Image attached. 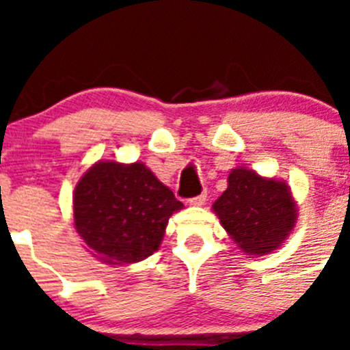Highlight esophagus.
<instances>
[{"instance_id": "esophagus-1", "label": "esophagus", "mask_w": 350, "mask_h": 350, "mask_svg": "<svg viewBox=\"0 0 350 350\" xmlns=\"http://www.w3.org/2000/svg\"><path fill=\"white\" fill-rule=\"evenodd\" d=\"M205 202H206V194L202 193V194H198V196L191 198V200H189V205H193V206H202V205H205Z\"/></svg>"}]
</instances>
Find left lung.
Wrapping results in <instances>:
<instances>
[{"instance_id":"1","label":"left lung","mask_w":350,"mask_h":350,"mask_svg":"<svg viewBox=\"0 0 350 350\" xmlns=\"http://www.w3.org/2000/svg\"><path fill=\"white\" fill-rule=\"evenodd\" d=\"M212 208L233 242L249 256L279 249L298 217L286 182L265 178L242 166L231 170L228 189Z\"/></svg>"}]
</instances>
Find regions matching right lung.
Wrapping results in <instances>:
<instances>
[{
	"label": "right lung",
	"instance_id": "obj_1",
	"mask_svg": "<svg viewBox=\"0 0 350 350\" xmlns=\"http://www.w3.org/2000/svg\"><path fill=\"white\" fill-rule=\"evenodd\" d=\"M182 206L144 163L98 161L77 184L73 222L94 258L129 265L159 249L168 219Z\"/></svg>",
	"mask_w": 350,
	"mask_h": 350
}]
</instances>
